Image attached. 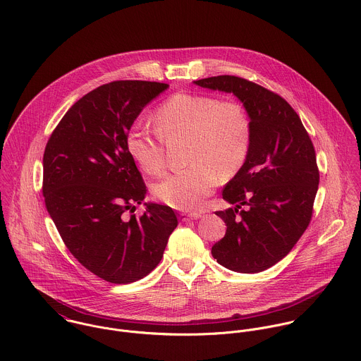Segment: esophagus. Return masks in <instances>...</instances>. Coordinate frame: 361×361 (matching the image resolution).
<instances>
[{
	"mask_svg": "<svg viewBox=\"0 0 361 361\" xmlns=\"http://www.w3.org/2000/svg\"><path fill=\"white\" fill-rule=\"evenodd\" d=\"M202 216L201 214H181V220L188 221V220H197Z\"/></svg>",
	"mask_w": 361,
	"mask_h": 361,
	"instance_id": "1",
	"label": "esophagus"
}]
</instances>
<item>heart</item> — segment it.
I'll return each mask as SVG.
<instances>
[{
	"label": "heart",
	"mask_w": 361,
	"mask_h": 361,
	"mask_svg": "<svg viewBox=\"0 0 361 361\" xmlns=\"http://www.w3.org/2000/svg\"><path fill=\"white\" fill-rule=\"evenodd\" d=\"M154 124L163 140L188 138L190 167L164 176L153 185L157 200L178 211H197L219 181L234 176L244 164L251 145V123L245 110L234 102L215 96L176 93L154 113ZM133 160L147 174L164 169L160 138L146 127L134 126L126 140Z\"/></svg>",
	"instance_id": "heart-1"
}]
</instances>
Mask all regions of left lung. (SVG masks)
<instances>
[{
	"instance_id": "left-lung-1",
	"label": "left lung",
	"mask_w": 361,
	"mask_h": 361,
	"mask_svg": "<svg viewBox=\"0 0 361 361\" xmlns=\"http://www.w3.org/2000/svg\"><path fill=\"white\" fill-rule=\"evenodd\" d=\"M194 83L233 93L251 123L248 156L221 192L234 208L216 212L227 230L212 255L230 271L262 272L288 255L311 220L319 183L314 146L279 94L231 75Z\"/></svg>"
}]
</instances>
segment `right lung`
<instances>
[{"label":"right lung","instance_id":"1","mask_svg":"<svg viewBox=\"0 0 361 361\" xmlns=\"http://www.w3.org/2000/svg\"><path fill=\"white\" fill-rule=\"evenodd\" d=\"M167 83L116 80L79 99L46 145V208L73 257L118 285L150 274L178 221L170 207L145 202L146 187L126 140L145 106ZM141 218L128 217L137 204Z\"/></svg>","mask_w":361,"mask_h":361}]
</instances>
